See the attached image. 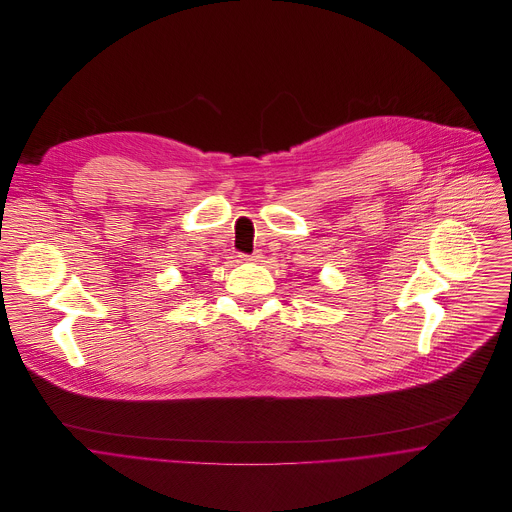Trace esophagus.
Wrapping results in <instances>:
<instances>
[{
  "label": "esophagus",
  "mask_w": 512,
  "mask_h": 512,
  "mask_svg": "<svg viewBox=\"0 0 512 512\" xmlns=\"http://www.w3.org/2000/svg\"><path fill=\"white\" fill-rule=\"evenodd\" d=\"M240 258L244 260V262H260L264 256H262V252H254V254H240Z\"/></svg>",
  "instance_id": "34e87169"
}]
</instances>
